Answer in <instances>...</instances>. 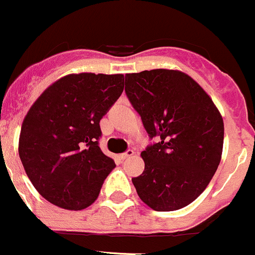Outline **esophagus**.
Instances as JSON below:
<instances>
[{
    "label": "esophagus",
    "mask_w": 255,
    "mask_h": 255,
    "mask_svg": "<svg viewBox=\"0 0 255 255\" xmlns=\"http://www.w3.org/2000/svg\"><path fill=\"white\" fill-rule=\"evenodd\" d=\"M133 154H134V151H133V149H127L125 153L121 154V160H127V158L132 157Z\"/></svg>",
    "instance_id": "esophagus-1"
}]
</instances>
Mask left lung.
Returning <instances> with one entry per match:
<instances>
[{
	"label": "left lung",
	"mask_w": 255,
	"mask_h": 255,
	"mask_svg": "<svg viewBox=\"0 0 255 255\" xmlns=\"http://www.w3.org/2000/svg\"><path fill=\"white\" fill-rule=\"evenodd\" d=\"M128 101L151 139L144 171L133 177L139 199L156 211L187 206L206 189L220 163L224 122L192 78L154 69L126 75Z\"/></svg>",
	"instance_id": "8db88e82"
}]
</instances>
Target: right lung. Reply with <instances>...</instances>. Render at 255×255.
Here are the masks:
<instances>
[{
    "label": "right lung",
    "instance_id": "1",
    "mask_svg": "<svg viewBox=\"0 0 255 255\" xmlns=\"http://www.w3.org/2000/svg\"><path fill=\"white\" fill-rule=\"evenodd\" d=\"M125 88L122 74H70L50 85L23 120L21 162L49 203L82 210L94 203L116 167L99 147V122Z\"/></svg>",
    "mask_w": 255,
    "mask_h": 255
}]
</instances>
